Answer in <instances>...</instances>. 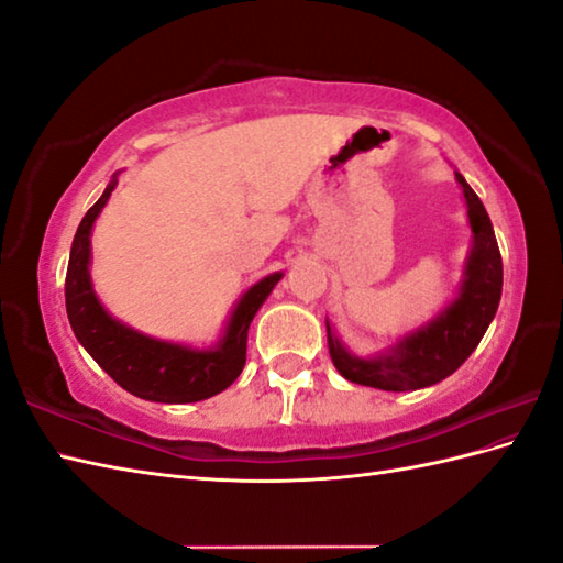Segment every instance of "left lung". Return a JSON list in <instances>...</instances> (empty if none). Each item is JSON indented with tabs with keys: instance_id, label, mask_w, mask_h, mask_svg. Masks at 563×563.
<instances>
[{
	"instance_id": "1",
	"label": "left lung",
	"mask_w": 563,
	"mask_h": 563,
	"mask_svg": "<svg viewBox=\"0 0 563 563\" xmlns=\"http://www.w3.org/2000/svg\"><path fill=\"white\" fill-rule=\"evenodd\" d=\"M456 180L464 190L473 234L459 295L424 327L415 329L398 344L371 358L351 354L327 322L329 356L346 380L393 393L420 390L444 380L476 351L498 312L503 295V258L498 241H495L490 217L478 195L471 190L461 173H456Z\"/></svg>"
}]
</instances>
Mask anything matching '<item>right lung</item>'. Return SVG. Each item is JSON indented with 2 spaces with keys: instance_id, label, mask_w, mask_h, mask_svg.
I'll return each mask as SVG.
<instances>
[{
  "instance_id": "1",
  "label": "right lung",
  "mask_w": 563,
  "mask_h": 563,
  "mask_svg": "<svg viewBox=\"0 0 563 563\" xmlns=\"http://www.w3.org/2000/svg\"><path fill=\"white\" fill-rule=\"evenodd\" d=\"M117 187V175L102 197L87 209L73 239L68 275H65V310L77 341L99 366L126 393L151 402H197L227 390L246 363L251 319L273 292L283 273L266 275L244 292L231 312L219 344L190 349L170 341L151 339L109 314L97 300L90 280L92 224Z\"/></svg>"
}]
</instances>
